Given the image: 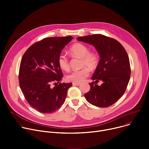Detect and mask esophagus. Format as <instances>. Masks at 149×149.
I'll list each match as a JSON object with an SVG mask.
<instances>
[{
  "instance_id": "esophagus-1",
  "label": "esophagus",
  "mask_w": 149,
  "mask_h": 149,
  "mask_svg": "<svg viewBox=\"0 0 149 149\" xmlns=\"http://www.w3.org/2000/svg\"><path fill=\"white\" fill-rule=\"evenodd\" d=\"M72 84H73V86H79V83H73Z\"/></svg>"
}]
</instances>
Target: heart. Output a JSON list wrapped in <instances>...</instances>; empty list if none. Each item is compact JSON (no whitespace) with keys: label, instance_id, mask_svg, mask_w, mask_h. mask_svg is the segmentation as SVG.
I'll return each instance as SVG.
<instances>
[{"label":"heart","instance_id":"b5f03b06","mask_svg":"<svg viewBox=\"0 0 149 149\" xmlns=\"http://www.w3.org/2000/svg\"><path fill=\"white\" fill-rule=\"evenodd\" d=\"M70 52L74 55L81 58V66L84 67L79 70L72 71L66 75V78L68 81L73 83L81 82L90 74L89 67L93 70L97 66L99 62V56L96 52H90L88 47L86 45L79 43L74 45L71 47ZM58 62L62 70L68 71L70 69L69 59L65 53L59 54Z\"/></svg>","mask_w":149,"mask_h":149}]
</instances>
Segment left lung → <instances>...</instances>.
<instances>
[{"label": "left lung", "mask_w": 149, "mask_h": 149, "mask_svg": "<svg viewBox=\"0 0 149 149\" xmlns=\"http://www.w3.org/2000/svg\"><path fill=\"white\" fill-rule=\"evenodd\" d=\"M79 42L90 44L95 47L100 59L90 83V90L84 94L91 104L100 107H109L123 95L129 83L131 68L128 54L119 42L102 34L78 37Z\"/></svg>", "instance_id": "left-lung-1"}]
</instances>
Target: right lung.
Instances as JSON below:
<instances>
[{"label":"right lung","mask_w":149,"mask_h":149,"mask_svg":"<svg viewBox=\"0 0 149 149\" xmlns=\"http://www.w3.org/2000/svg\"><path fill=\"white\" fill-rule=\"evenodd\" d=\"M72 38H45L31 45L22 58L19 86L26 102L39 112L50 113L59 109L72 85L59 83L63 74L58 62L59 54Z\"/></svg>","instance_id":"1"}]
</instances>
